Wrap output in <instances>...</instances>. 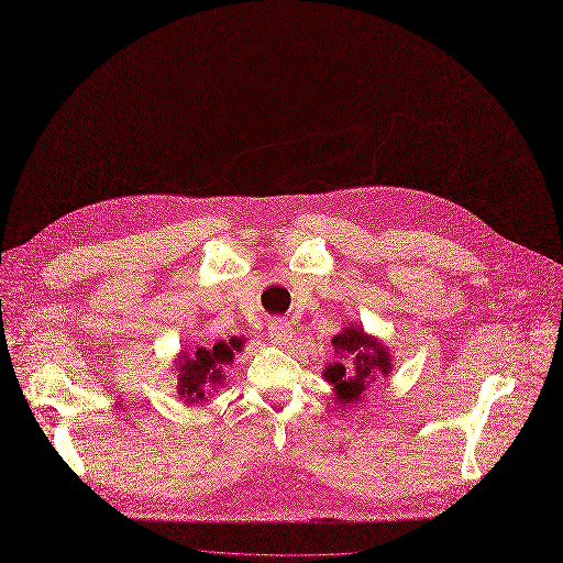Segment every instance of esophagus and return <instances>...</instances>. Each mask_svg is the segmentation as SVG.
<instances>
[{"mask_svg":"<svg viewBox=\"0 0 563 563\" xmlns=\"http://www.w3.org/2000/svg\"><path fill=\"white\" fill-rule=\"evenodd\" d=\"M267 336H269V341L274 343V345H287L291 339H294V328H291V323L289 321H283V319H278V321H272L269 323V328H267Z\"/></svg>","mask_w":563,"mask_h":563,"instance_id":"esophagus-1","label":"esophagus"}]
</instances>
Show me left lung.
I'll return each mask as SVG.
<instances>
[{
  "label": "left lung",
  "instance_id": "8db88e82",
  "mask_svg": "<svg viewBox=\"0 0 563 563\" xmlns=\"http://www.w3.org/2000/svg\"><path fill=\"white\" fill-rule=\"evenodd\" d=\"M334 362L325 366L323 379L332 386L334 404L354 406L362 401L373 382L390 375L393 352L382 339L368 334L362 325L347 323L332 336Z\"/></svg>",
  "mask_w": 563,
  "mask_h": 563
}]
</instances>
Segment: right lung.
Returning a JSON list of instances; mask_svg holds the SVG:
<instances>
[{
    "label": "right lung",
    "instance_id": "1",
    "mask_svg": "<svg viewBox=\"0 0 563 563\" xmlns=\"http://www.w3.org/2000/svg\"><path fill=\"white\" fill-rule=\"evenodd\" d=\"M242 336H231L229 341H216L213 345H197L192 350H181L173 362L177 375V393L184 404L203 406L222 388L224 368L235 360V352L244 347Z\"/></svg>",
    "mask_w": 563,
    "mask_h": 563
}]
</instances>
